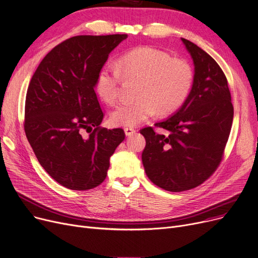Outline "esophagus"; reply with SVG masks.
I'll use <instances>...</instances> for the list:
<instances>
[{
  "label": "esophagus",
  "mask_w": 258,
  "mask_h": 258,
  "mask_svg": "<svg viewBox=\"0 0 258 258\" xmlns=\"http://www.w3.org/2000/svg\"><path fill=\"white\" fill-rule=\"evenodd\" d=\"M124 130H125V133L127 136H131L132 134H134L136 132V130L133 127H126Z\"/></svg>",
  "instance_id": "1"
}]
</instances>
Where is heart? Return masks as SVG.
<instances>
[{"mask_svg":"<svg viewBox=\"0 0 258 258\" xmlns=\"http://www.w3.org/2000/svg\"><path fill=\"white\" fill-rule=\"evenodd\" d=\"M122 75L126 80L138 81V99L120 104L110 115L113 125L123 127L138 126L156 110L168 114L179 108L188 96L194 79L186 60L172 58L155 48H135L120 57L116 66L108 64L100 72L96 89L106 103L117 101Z\"/></svg>","mask_w":258,"mask_h":258,"instance_id":"heart-1","label":"heart"}]
</instances>
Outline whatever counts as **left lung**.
<instances>
[{
  "label": "left lung",
  "mask_w": 258,
  "mask_h": 258,
  "mask_svg": "<svg viewBox=\"0 0 258 258\" xmlns=\"http://www.w3.org/2000/svg\"><path fill=\"white\" fill-rule=\"evenodd\" d=\"M195 64L194 83L174 115L141 133L146 139L142 159L147 176L169 191L202 184L220 165L230 134L233 105L226 76L216 60L182 38Z\"/></svg>",
  "instance_id": "1"
}]
</instances>
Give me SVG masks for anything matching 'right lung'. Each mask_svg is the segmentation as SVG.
Segmentation results:
<instances>
[{"instance_id": "add662e5", "label": "right lung", "mask_w": 258, "mask_h": 258, "mask_svg": "<svg viewBox=\"0 0 258 258\" xmlns=\"http://www.w3.org/2000/svg\"><path fill=\"white\" fill-rule=\"evenodd\" d=\"M127 34L78 35L41 60L28 86L24 128L40 165L74 190L100 185L109 158L125 140L122 128L100 126L104 112L95 92L110 52Z\"/></svg>"}]
</instances>
